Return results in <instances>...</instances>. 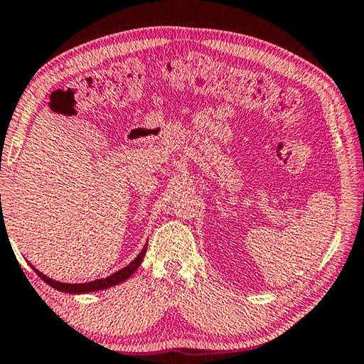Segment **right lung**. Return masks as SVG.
Wrapping results in <instances>:
<instances>
[{
	"mask_svg": "<svg viewBox=\"0 0 364 364\" xmlns=\"http://www.w3.org/2000/svg\"><path fill=\"white\" fill-rule=\"evenodd\" d=\"M146 249H147V244L144 245V249L139 252V255L134 258V260L127 264L125 268H122L120 271H117V273L107 276V278L104 279H96V281H90V282H83V284H67V282H59V281H54L51 278H48V276H45L43 273H40L38 269H35V273L40 276V278L46 282V284H49L54 289H58V291L60 292H65V294H86V292H95V291H102V289H107V287H112V286H117L120 284V282H123L125 279L130 278V276L134 273V271L138 269V267L141 264V262H143L144 258V254H146Z\"/></svg>",
	"mask_w": 364,
	"mask_h": 364,
	"instance_id": "1",
	"label": "right lung"
}]
</instances>
